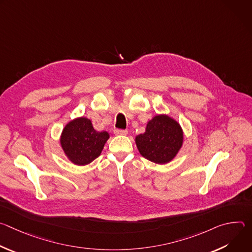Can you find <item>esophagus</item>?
<instances>
[{"label":"esophagus","instance_id":"obj_1","mask_svg":"<svg viewBox=\"0 0 252 252\" xmlns=\"http://www.w3.org/2000/svg\"><path fill=\"white\" fill-rule=\"evenodd\" d=\"M115 134L117 135H126L128 133L127 130H125V129H115Z\"/></svg>","mask_w":252,"mask_h":252}]
</instances>
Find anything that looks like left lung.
<instances>
[{
	"label": "left lung",
	"instance_id": "1",
	"mask_svg": "<svg viewBox=\"0 0 252 252\" xmlns=\"http://www.w3.org/2000/svg\"><path fill=\"white\" fill-rule=\"evenodd\" d=\"M184 130L168 115H158L149 121L146 131L135 136L139 154L150 161L165 164L171 161L184 145Z\"/></svg>",
	"mask_w": 252,
	"mask_h": 252
}]
</instances>
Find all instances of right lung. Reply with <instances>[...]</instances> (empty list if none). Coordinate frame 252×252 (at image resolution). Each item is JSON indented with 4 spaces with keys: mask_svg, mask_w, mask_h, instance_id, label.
<instances>
[{
    "mask_svg": "<svg viewBox=\"0 0 252 252\" xmlns=\"http://www.w3.org/2000/svg\"><path fill=\"white\" fill-rule=\"evenodd\" d=\"M110 133L94 129L86 117L69 121L62 130L60 145L65 158L76 165L93 162L102 152Z\"/></svg>",
    "mask_w": 252,
    "mask_h": 252,
    "instance_id": "add662e5",
    "label": "right lung"
}]
</instances>
